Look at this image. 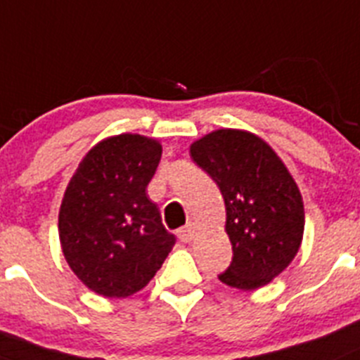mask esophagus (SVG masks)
Wrapping results in <instances>:
<instances>
[{
	"label": "esophagus",
	"instance_id": "1",
	"mask_svg": "<svg viewBox=\"0 0 360 360\" xmlns=\"http://www.w3.org/2000/svg\"><path fill=\"white\" fill-rule=\"evenodd\" d=\"M194 231H196V228H194V224H186L184 228H180L176 231L178 238L182 242H191L194 238Z\"/></svg>",
	"mask_w": 360,
	"mask_h": 360
}]
</instances>
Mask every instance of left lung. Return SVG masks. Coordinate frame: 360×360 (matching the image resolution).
I'll list each match as a JSON object with an SVG mask.
<instances>
[{
    "instance_id": "left-lung-1",
    "label": "left lung",
    "mask_w": 360,
    "mask_h": 360,
    "mask_svg": "<svg viewBox=\"0 0 360 360\" xmlns=\"http://www.w3.org/2000/svg\"><path fill=\"white\" fill-rule=\"evenodd\" d=\"M191 157L224 198L233 258L219 279L245 292L270 283L302 242L304 203L292 174L265 141L235 129L193 143Z\"/></svg>"
}]
</instances>
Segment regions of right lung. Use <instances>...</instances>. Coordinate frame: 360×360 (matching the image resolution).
<instances>
[{
  "instance_id": "1",
  "label": "right lung",
  "mask_w": 360,
  "mask_h": 360,
  "mask_svg": "<svg viewBox=\"0 0 360 360\" xmlns=\"http://www.w3.org/2000/svg\"><path fill=\"white\" fill-rule=\"evenodd\" d=\"M162 146L139 134L108 138L86 153L60 208V240L74 274L95 293L123 299L162 266L176 238L146 196Z\"/></svg>"
}]
</instances>
